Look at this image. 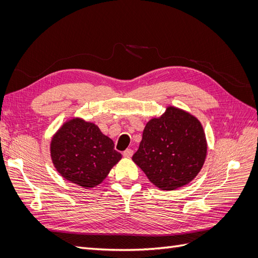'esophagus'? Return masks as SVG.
I'll use <instances>...</instances> for the list:
<instances>
[{"instance_id":"obj_1","label":"esophagus","mask_w":258,"mask_h":258,"mask_svg":"<svg viewBox=\"0 0 258 258\" xmlns=\"http://www.w3.org/2000/svg\"><path fill=\"white\" fill-rule=\"evenodd\" d=\"M132 155H134V152H132V150H130V148H127L126 151L122 152V156L126 158H130Z\"/></svg>"}]
</instances>
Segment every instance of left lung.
<instances>
[{
    "label": "left lung",
    "instance_id": "1",
    "mask_svg": "<svg viewBox=\"0 0 258 258\" xmlns=\"http://www.w3.org/2000/svg\"><path fill=\"white\" fill-rule=\"evenodd\" d=\"M206 156V135L200 121L189 113L169 106L159 118L146 123L132 160L155 186L173 190L195 178Z\"/></svg>",
    "mask_w": 258,
    "mask_h": 258
}]
</instances>
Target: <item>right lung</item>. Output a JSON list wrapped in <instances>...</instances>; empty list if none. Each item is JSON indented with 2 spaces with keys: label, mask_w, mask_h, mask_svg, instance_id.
Returning <instances> with one entry per match:
<instances>
[{
  "label": "right lung",
  "mask_w": 258,
  "mask_h": 258,
  "mask_svg": "<svg viewBox=\"0 0 258 258\" xmlns=\"http://www.w3.org/2000/svg\"><path fill=\"white\" fill-rule=\"evenodd\" d=\"M54 168L68 181L90 188L100 184L121 154L95 123L75 118L66 122L50 144Z\"/></svg>",
  "instance_id": "right-lung-1"
}]
</instances>
